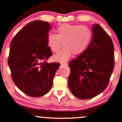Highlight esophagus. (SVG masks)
Wrapping results in <instances>:
<instances>
[{
	"label": "esophagus",
	"mask_w": 122,
	"mask_h": 122,
	"mask_svg": "<svg viewBox=\"0 0 122 122\" xmlns=\"http://www.w3.org/2000/svg\"><path fill=\"white\" fill-rule=\"evenodd\" d=\"M61 65H62V66H63V65H65V66H67L68 63L67 62H61Z\"/></svg>",
	"instance_id": "1"
}]
</instances>
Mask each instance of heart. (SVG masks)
Instances as JSON below:
<instances>
[{"label":"heart","mask_w":122,"mask_h":122,"mask_svg":"<svg viewBox=\"0 0 122 122\" xmlns=\"http://www.w3.org/2000/svg\"><path fill=\"white\" fill-rule=\"evenodd\" d=\"M57 32L49 34L47 44L52 52L57 53L63 42L64 47L54 57L61 62L67 60L72 54L79 55L85 52L92 37V30L85 25L63 24L58 27Z\"/></svg>","instance_id":"heart-1"}]
</instances>
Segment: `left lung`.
Masks as SVG:
<instances>
[{"label": "left lung", "mask_w": 122, "mask_h": 122, "mask_svg": "<svg viewBox=\"0 0 122 122\" xmlns=\"http://www.w3.org/2000/svg\"><path fill=\"white\" fill-rule=\"evenodd\" d=\"M93 26V37L87 49L68 64V87L81 99L92 98L104 91L114 66L112 39L99 24Z\"/></svg>", "instance_id": "left-lung-1"}]
</instances>
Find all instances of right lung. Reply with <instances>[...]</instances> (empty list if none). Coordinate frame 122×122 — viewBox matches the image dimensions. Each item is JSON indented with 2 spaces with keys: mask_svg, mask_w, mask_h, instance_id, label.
<instances>
[{
  "mask_svg": "<svg viewBox=\"0 0 122 122\" xmlns=\"http://www.w3.org/2000/svg\"><path fill=\"white\" fill-rule=\"evenodd\" d=\"M50 30L48 22L35 20L22 28L10 42L8 65L12 80L31 97H41L49 92L60 65L46 62L52 56L47 44Z\"/></svg>",
  "mask_w": 122,
  "mask_h": 122,
  "instance_id": "add662e5",
  "label": "right lung"
}]
</instances>
